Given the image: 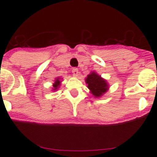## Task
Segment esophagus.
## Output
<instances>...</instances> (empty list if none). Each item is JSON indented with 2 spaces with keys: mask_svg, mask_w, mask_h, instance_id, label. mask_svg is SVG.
<instances>
[{
  "mask_svg": "<svg viewBox=\"0 0 157 157\" xmlns=\"http://www.w3.org/2000/svg\"><path fill=\"white\" fill-rule=\"evenodd\" d=\"M71 72H72V75L75 77H77L78 75V70L76 67H73L72 70H71Z\"/></svg>",
  "mask_w": 157,
  "mask_h": 157,
  "instance_id": "1",
  "label": "esophagus"
}]
</instances>
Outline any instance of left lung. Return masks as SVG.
<instances>
[{"label": "left lung", "instance_id": "1", "mask_svg": "<svg viewBox=\"0 0 157 157\" xmlns=\"http://www.w3.org/2000/svg\"><path fill=\"white\" fill-rule=\"evenodd\" d=\"M88 88L95 97H100L108 90L107 82L95 72H92L86 78Z\"/></svg>", "mask_w": 157, "mask_h": 157}]
</instances>
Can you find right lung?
Instances as JSON below:
<instances>
[{
  "label": "right lung",
  "mask_w": 157,
  "mask_h": 157,
  "mask_svg": "<svg viewBox=\"0 0 157 157\" xmlns=\"http://www.w3.org/2000/svg\"><path fill=\"white\" fill-rule=\"evenodd\" d=\"M59 84H60V81H59V78H57V79H56V81H55V82H54V90H57V88H58V86H59Z\"/></svg>",
  "instance_id": "1"
}]
</instances>
